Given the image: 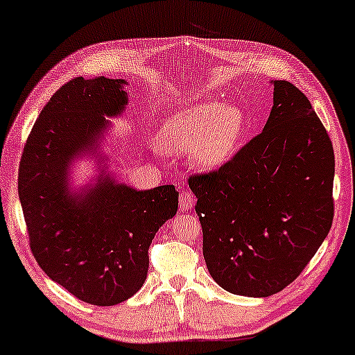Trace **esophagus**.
<instances>
[{
	"label": "esophagus",
	"mask_w": 355,
	"mask_h": 355,
	"mask_svg": "<svg viewBox=\"0 0 355 355\" xmlns=\"http://www.w3.org/2000/svg\"><path fill=\"white\" fill-rule=\"evenodd\" d=\"M180 210L182 211H188L193 209L194 205V196L189 191H182L180 193Z\"/></svg>",
	"instance_id": "obj_1"
}]
</instances>
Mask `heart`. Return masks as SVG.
Returning a JSON list of instances; mask_svg holds the SVG:
<instances>
[{
    "mask_svg": "<svg viewBox=\"0 0 355 355\" xmlns=\"http://www.w3.org/2000/svg\"><path fill=\"white\" fill-rule=\"evenodd\" d=\"M245 125V113L237 105L202 102L172 114L159 141L173 155L189 151V162L198 171H215L234 153Z\"/></svg>",
    "mask_w": 355,
    "mask_h": 355,
    "instance_id": "obj_1",
    "label": "heart"
}]
</instances>
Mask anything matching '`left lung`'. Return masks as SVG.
Wrapping results in <instances>:
<instances>
[{"instance_id": "left-lung-1", "label": "left lung", "mask_w": 355, "mask_h": 355, "mask_svg": "<svg viewBox=\"0 0 355 355\" xmlns=\"http://www.w3.org/2000/svg\"><path fill=\"white\" fill-rule=\"evenodd\" d=\"M263 132L218 171L189 177L211 279L226 292H280L319 250L333 221L335 155L308 97L272 81Z\"/></svg>"}]
</instances>
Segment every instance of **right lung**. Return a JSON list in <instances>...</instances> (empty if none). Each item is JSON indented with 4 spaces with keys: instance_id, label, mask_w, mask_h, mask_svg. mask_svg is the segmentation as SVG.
<instances>
[{
    "instance_id": "add662e5",
    "label": "right lung",
    "mask_w": 355,
    "mask_h": 355,
    "mask_svg": "<svg viewBox=\"0 0 355 355\" xmlns=\"http://www.w3.org/2000/svg\"><path fill=\"white\" fill-rule=\"evenodd\" d=\"M125 79L76 78L52 95L26 140L19 199L30 247L47 276L84 303L114 306L144 285L148 248L175 216L173 184L135 189L111 171L105 151L113 124L129 103ZM94 175L75 185L79 160Z\"/></svg>"
}]
</instances>
